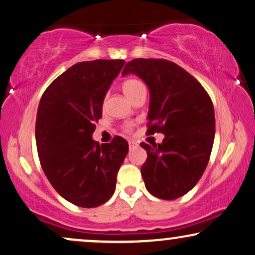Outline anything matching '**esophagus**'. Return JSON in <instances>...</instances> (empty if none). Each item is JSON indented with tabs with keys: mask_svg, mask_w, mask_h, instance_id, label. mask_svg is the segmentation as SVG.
I'll return each mask as SVG.
<instances>
[{
	"mask_svg": "<svg viewBox=\"0 0 255 255\" xmlns=\"http://www.w3.org/2000/svg\"><path fill=\"white\" fill-rule=\"evenodd\" d=\"M137 146H138V144L134 140H128V147H130V149L137 147Z\"/></svg>",
	"mask_w": 255,
	"mask_h": 255,
	"instance_id": "obj_1",
	"label": "esophagus"
}]
</instances>
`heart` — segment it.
Returning a JSON list of instances; mask_svg holds the SVG:
<instances>
[{
    "label": "heart",
    "instance_id": "heart-1",
    "mask_svg": "<svg viewBox=\"0 0 255 255\" xmlns=\"http://www.w3.org/2000/svg\"><path fill=\"white\" fill-rule=\"evenodd\" d=\"M122 89H123L125 95H127L130 100H132L138 93H140L141 90H145V87L139 80L128 79L127 81L123 82Z\"/></svg>",
    "mask_w": 255,
    "mask_h": 255
}]
</instances>
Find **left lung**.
I'll return each mask as SVG.
<instances>
[{
    "label": "left lung",
    "mask_w": 255,
    "mask_h": 255,
    "mask_svg": "<svg viewBox=\"0 0 255 255\" xmlns=\"http://www.w3.org/2000/svg\"><path fill=\"white\" fill-rule=\"evenodd\" d=\"M135 74L148 87V130L165 134L161 144L141 142L147 159L141 166L153 196L175 200L196 186L210 159L215 111L200 82L165 59H134L122 75Z\"/></svg>",
    "instance_id": "obj_1"
}]
</instances>
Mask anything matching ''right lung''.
<instances>
[{
	"mask_svg": "<svg viewBox=\"0 0 255 255\" xmlns=\"http://www.w3.org/2000/svg\"><path fill=\"white\" fill-rule=\"evenodd\" d=\"M124 64L117 59L73 65L48 86L38 107L41 168L59 195L78 207H99L113 196L128 152L120 135L103 145L92 138L106 94Z\"/></svg>",
	"mask_w": 255,
	"mask_h": 255,
	"instance_id": "obj_1",
	"label": "right lung"
}]
</instances>
